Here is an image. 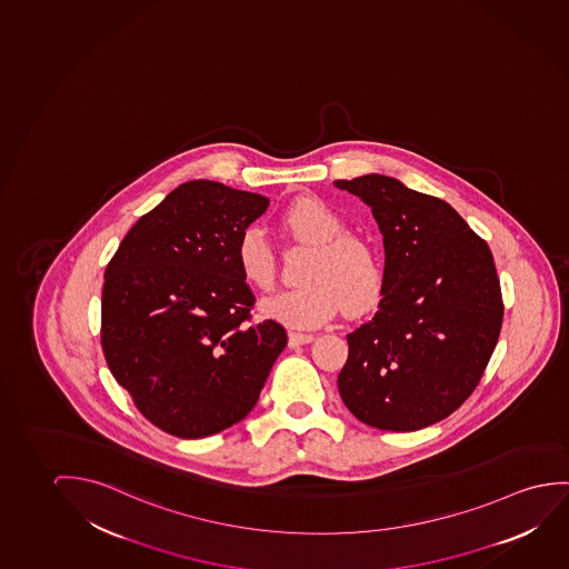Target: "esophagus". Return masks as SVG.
Segmentation results:
<instances>
[{
	"label": "esophagus",
	"mask_w": 569,
	"mask_h": 569,
	"mask_svg": "<svg viewBox=\"0 0 569 569\" xmlns=\"http://www.w3.org/2000/svg\"><path fill=\"white\" fill-rule=\"evenodd\" d=\"M313 340V335H309V332H289L288 342L291 348L303 347Z\"/></svg>",
	"instance_id": "1"
}]
</instances>
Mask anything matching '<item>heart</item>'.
Listing matches in <instances>:
<instances>
[{"mask_svg": "<svg viewBox=\"0 0 569 569\" xmlns=\"http://www.w3.org/2000/svg\"><path fill=\"white\" fill-rule=\"evenodd\" d=\"M283 229L311 244L303 286L278 291L260 303L266 319L291 329H315L329 322L345 307L348 315L370 311L381 297L383 268L371 242L347 232V221L337 209L319 198L293 201L280 217ZM240 278L256 289L273 283V252L258 224L242 229L234 244Z\"/></svg>", "mask_w": 569, "mask_h": 569, "instance_id": "b5f03b06", "label": "heart"}]
</instances>
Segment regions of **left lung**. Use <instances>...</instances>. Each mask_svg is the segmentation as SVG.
<instances>
[{
	"instance_id": "1",
	"label": "left lung",
	"mask_w": 569,
	"mask_h": 569,
	"mask_svg": "<svg viewBox=\"0 0 569 569\" xmlns=\"http://www.w3.org/2000/svg\"><path fill=\"white\" fill-rule=\"evenodd\" d=\"M335 186L371 207L386 268L378 313L348 335L338 391L356 419L411 432L478 388L502 322L493 254L442 199L379 173Z\"/></svg>"
}]
</instances>
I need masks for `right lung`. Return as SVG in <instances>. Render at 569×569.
Instances as JSON below:
<instances>
[{
	"instance_id": "add662e5",
	"label": "right lung",
	"mask_w": 569,
	"mask_h": 569,
	"mask_svg": "<svg viewBox=\"0 0 569 569\" xmlns=\"http://www.w3.org/2000/svg\"><path fill=\"white\" fill-rule=\"evenodd\" d=\"M268 203L219 181H186L132 224L106 268L109 370L172 437H211L244 419L288 345L280 322H250L254 293L234 262L240 231Z\"/></svg>"
}]
</instances>
